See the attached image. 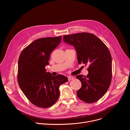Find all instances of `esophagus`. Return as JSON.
Listing matches in <instances>:
<instances>
[{
	"mask_svg": "<svg viewBox=\"0 0 130 130\" xmlns=\"http://www.w3.org/2000/svg\"><path fill=\"white\" fill-rule=\"evenodd\" d=\"M73 79H74V78H73V77H71V76H69V77H68V81L72 80H73Z\"/></svg>",
	"mask_w": 130,
	"mask_h": 130,
	"instance_id": "34e87169",
	"label": "esophagus"
}]
</instances>
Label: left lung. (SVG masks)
<instances>
[{"label": "left lung", "mask_w": 130, "mask_h": 130, "mask_svg": "<svg viewBox=\"0 0 130 130\" xmlns=\"http://www.w3.org/2000/svg\"><path fill=\"white\" fill-rule=\"evenodd\" d=\"M63 42L75 48L79 64L89 65L88 74L76 76L82 86L77 91L78 98L91 103L106 93L112 79V57L103 42L93 34L79 33L64 35Z\"/></svg>", "instance_id": "left-lung-1"}]
</instances>
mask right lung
<instances>
[{
	"instance_id": "add662e5",
	"label": "right lung",
	"mask_w": 130,
	"mask_h": 130,
	"mask_svg": "<svg viewBox=\"0 0 130 130\" xmlns=\"http://www.w3.org/2000/svg\"><path fill=\"white\" fill-rule=\"evenodd\" d=\"M62 36L36 40L21 52L18 62L17 80L28 99L42 108L52 105L60 96V86L68 81L66 77L52 76L47 72L51 52L60 44Z\"/></svg>"
}]
</instances>
